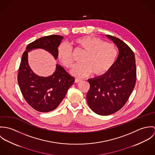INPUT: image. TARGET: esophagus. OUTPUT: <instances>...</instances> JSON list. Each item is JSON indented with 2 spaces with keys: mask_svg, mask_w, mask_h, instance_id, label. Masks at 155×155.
I'll list each match as a JSON object with an SVG mask.
<instances>
[{
  "mask_svg": "<svg viewBox=\"0 0 155 155\" xmlns=\"http://www.w3.org/2000/svg\"><path fill=\"white\" fill-rule=\"evenodd\" d=\"M82 81V80L81 79H75V81H74V82L75 83H79V82H81Z\"/></svg>",
  "mask_w": 155,
  "mask_h": 155,
  "instance_id": "esophagus-1",
  "label": "esophagus"
}]
</instances>
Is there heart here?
Instances as JSON below:
<instances>
[{"label": "heart", "mask_w": 155, "mask_h": 155, "mask_svg": "<svg viewBox=\"0 0 155 155\" xmlns=\"http://www.w3.org/2000/svg\"><path fill=\"white\" fill-rule=\"evenodd\" d=\"M73 45L84 52L81 57V63L76 65L71 73L78 78H83L91 73L97 76L106 74L114 65L118 52L114 45L92 36H84L75 39ZM58 57L67 68L74 66L72 48L67 44H61L58 48Z\"/></svg>", "instance_id": "b5f03b06"}]
</instances>
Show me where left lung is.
<instances>
[{"label":"left lung","mask_w":155,"mask_h":155,"mask_svg":"<svg viewBox=\"0 0 155 155\" xmlns=\"http://www.w3.org/2000/svg\"><path fill=\"white\" fill-rule=\"evenodd\" d=\"M106 36L116 45L119 55L110 70L103 76L88 79L90 88L87 103L95 113L107 116L119 110L125 104L136 83V65L132 49L117 38Z\"/></svg>","instance_id":"1"}]
</instances>
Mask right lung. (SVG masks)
<instances>
[{
  "mask_svg": "<svg viewBox=\"0 0 155 155\" xmlns=\"http://www.w3.org/2000/svg\"><path fill=\"white\" fill-rule=\"evenodd\" d=\"M63 36L49 35L29 44L22 54L18 73V82L27 103L35 110L48 112L55 109L63 101L74 78L65 69L57 64L54 73L48 77L39 76L33 72L28 63V52L35 49H43L58 57V47Z\"/></svg>",
  "mask_w": 155,
  "mask_h": 155,
  "instance_id": "1",
  "label": "right lung"
}]
</instances>
